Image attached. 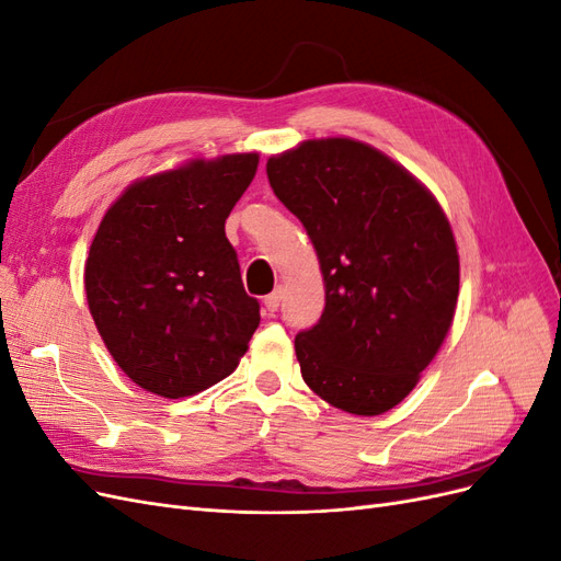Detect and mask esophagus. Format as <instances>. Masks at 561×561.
Returning <instances> with one entry per match:
<instances>
[{
    "instance_id": "1",
    "label": "esophagus",
    "mask_w": 561,
    "mask_h": 561,
    "mask_svg": "<svg viewBox=\"0 0 561 561\" xmlns=\"http://www.w3.org/2000/svg\"><path fill=\"white\" fill-rule=\"evenodd\" d=\"M278 307H280V290H276V293H271V295L264 297V309H266L268 313L278 311Z\"/></svg>"
}]
</instances>
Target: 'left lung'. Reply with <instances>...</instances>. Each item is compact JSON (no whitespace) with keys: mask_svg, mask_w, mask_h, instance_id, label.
Wrapping results in <instances>:
<instances>
[{"mask_svg":"<svg viewBox=\"0 0 561 561\" xmlns=\"http://www.w3.org/2000/svg\"><path fill=\"white\" fill-rule=\"evenodd\" d=\"M268 184L316 248L325 311L295 339L307 386L336 410H393L451 328L458 252L437 198L351 138L307 140L266 161Z\"/></svg>","mask_w":561,"mask_h":561,"instance_id":"8db88e82","label":"left lung"}]
</instances>
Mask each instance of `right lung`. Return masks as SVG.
<instances>
[{
	"instance_id": "obj_1",
	"label": "right lung",
	"mask_w": 561,
	"mask_h": 561,
	"mask_svg": "<svg viewBox=\"0 0 561 561\" xmlns=\"http://www.w3.org/2000/svg\"><path fill=\"white\" fill-rule=\"evenodd\" d=\"M257 163L250 151L142 178L95 231L89 309L116 365L149 393L178 400L222 381L260 325L225 233Z\"/></svg>"
}]
</instances>
